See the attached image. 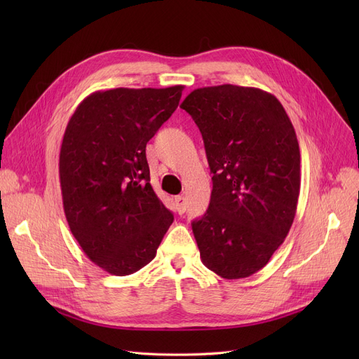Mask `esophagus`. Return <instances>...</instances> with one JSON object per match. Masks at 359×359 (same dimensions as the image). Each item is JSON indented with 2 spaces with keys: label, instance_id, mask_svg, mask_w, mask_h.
Returning <instances> with one entry per match:
<instances>
[{
  "label": "esophagus",
  "instance_id": "34e87169",
  "mask_svg": "<svg viewBox=\"0 0 359 359\" xmlns=\"http://www.w3.org/2000/svg\"><path fill=\"white\" fill-rule=\"evenodd\" d=\"M175 202H176V208H177L179 214H183L186 211V198L179 195L175 198Z\"/></svg>",
  "mask_w": 359,
  "mask_h": 359
}]
</instances>
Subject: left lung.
I'll use <instances>...</instances> for the list:
<instances>
[{
	"mask_svg": "<svg viewBox=\"0 0 359 359\" xmlns=\"http://www.w3.org/2000/svg\"><path fill=\"white\" fill-rule=\"evenodd\" d=\"M198 125L212 173L210 206L192 222L203 265L248 278L284 243L299 195V147L273 94L222 84L194 90L180 104Z\"/></svg>",
	"mask_w": 359,
	"mask_h": 359,
	"instance_id": "obj_1",
	"label": "left lung"
}]
</instances>
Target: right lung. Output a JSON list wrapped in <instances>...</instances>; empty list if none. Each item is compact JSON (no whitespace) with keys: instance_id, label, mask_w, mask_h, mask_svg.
Masks as SVG:
<instances>
[{"instance_id":"1","label":"right lung","mask_w":359,"mask_h":359,"mask_svg":"<svg viewBox=\"0 0 359 359\" xmlns=\"http://www.w3.org/2000/svg\"><path fill=\"white\" fill-rule=\"evenodd\" d=\"M182 91H96L67 125L60 154L65 217L87 257L111 275L148 265L173 222L149 184L145 147L177 109Z\"/></svg>"}]
</instances>
